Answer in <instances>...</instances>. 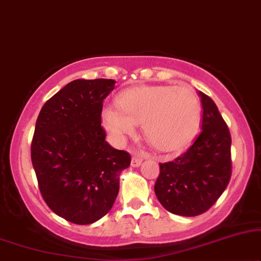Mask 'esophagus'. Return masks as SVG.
I'll list each match as a JSON object with an SVG mask.
<instances>
[{
    "label": "esophagus",
    "mask_w": 261,
    "mask_h": 261,
    "mask_svg": "<svg viewBox=\"0 0 261 261\" xmlns=\"http://www.w3.org/2000/svg\"><path fill=\"white\" fill-rule=\"evenodd\" d=\"M142 161H143V160H142L141 156L135 154L133 156V160H131V166H133V167H140Z\"/></svg>",
    "instance_id": "obj_1"
}]
</instances>
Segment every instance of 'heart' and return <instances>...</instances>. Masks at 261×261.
<instances>
[{"label":"heart","mask_w":261,"mask_h":261,"mask_svg":"<svg viewBox=\"0 0 261 261\" xmlns=\"http://www.w3.org/2000/svg\"><path fill=\"white\" fill-rule=\"evenodd\" d=\"M117 105L102 109V124L117 142H123L142 123L144 137L162 151L175 150L194 134L200 102L186 86H137L118 95Z\"/></svg>","instance_id":"obj_1"}]
</instances>
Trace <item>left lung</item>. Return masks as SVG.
I'll use <instances>...</instances> for the list:
<instances>
[{
    "mask_svg": "<svg viewBox=\"0 0 261 261\" xmlns=\"http://www.w3.org/2000/svg\"><path fill=\"white\" fill-rule=\"evenodd\" d=\"M201 131L189 150L174 161L160 163L155 194L169 213L192 217L216 203L231 176V137L214 100L198 92Z\"/></svg>",
    "mask_w": 261,
    "mask_h": 261,
    "instance_id": "8db88e82",
    "label": "left lung"
}]
</instances>
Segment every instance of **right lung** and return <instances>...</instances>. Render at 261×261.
Returning <instances> with one entry per match:
<instances>
[{"mask_svg":"<svg viewBox=\"0 0 261 261\" xmlns=\"http://www.w3.org/2000/svg\"><path fill=\"white\" fill-rule=\"evenodd\" d=\"M114 80H75L41 107L31 159L45 203L75 224H90L111 210L120 173L131 156L111 147L101 127L103 99Z\"/></svg>","mask_w":261,"mask_h":261,"instance_id":"right-lung-1","label":"right lung"}]
</instances>
